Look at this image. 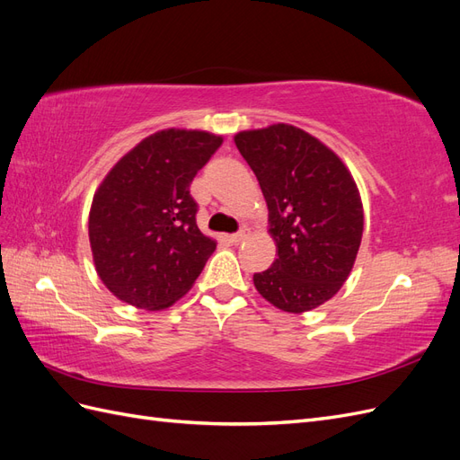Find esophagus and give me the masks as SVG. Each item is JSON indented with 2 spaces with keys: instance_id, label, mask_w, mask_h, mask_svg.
<instances>
[{
  "instance_id": "34e87169",
  "label": "esophagus",
  "mask_w": 460,
  "mask_h": 460,
  "mask_svg": "<svg viewBox=\"0 0 460 460\" xmlns=\"http://www.w3.org/2000/svg\"><path fill=\"white\" fill-rule=\"evenodd\" d=\"M249 235V228H242L240 232H235L232 235H228V242L230 243H242L245 238Z\"/></svg>"
}]
</instances>
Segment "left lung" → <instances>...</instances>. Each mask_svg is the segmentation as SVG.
I'll return each instance as SVG.
<instances>
[{"mask_svg": "<svg viewBox=\"0 0 460 460\" xmlns=\"http://www.w3.org/2000/svg\"><path fill=\"white\" fill-rule=\"evenodd\" d=\"M234 142L259 180L278 253L253 284L276 309L313 311L341 289L363 240L355 180L336 153L294 124L242 130Z\"/></svg>", "mask_w": 460, "mask_h": 460, "instance_id": "8db88e82", "label": "left lung"}]
</instances>
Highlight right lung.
Here are the masks:
<instances>
[{"instance_id":"add662e5","label":"right lung","mask_w":460,"mask_h":460,"mask_svg":"<svg viewBox=\"0 0 460 460\" xmlns=\"http://www.w3.org/2000/svg\"><path fill=\"white\" fill-rule=\"evenodd\" d=\"M222 136L164 128L122 155L95 190L88 235L95 272L117 299L161 311L184 297L217 242L196 222L190 184Z\"/></svg>"}]
</instances>
